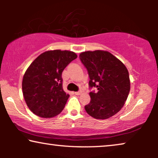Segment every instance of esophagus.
<instances>
[{
	"label": "esophagus",
	"instance_id": "34e87169",
	"mask_svg": "<svg viewBox=\"0 0 158 158\" xmlns=\"http://www.w3.org/2000/svg\"><path fill=\"white\" fill-rule=\"evenodd\" d=\"M75 94L77 95V96H78V95H81V91H77V92H75Z\"/></svg>",
	"mask_w": 158,
	"mask_h": 158
}]
</instances>
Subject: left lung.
Here are the masks:
<instances>
[{
    "label": "left lung",
    "instance_id": "8db88e82",
    "mask_svg": "<svg viewBox=\"0 0 158 158\" xmlns=\"http://www.w3.org/2000/svg\"><path fill=\"white\" fill-rule=\"evenodd\" d=\"M80 60L88 71L90 101L87 113L97 119H106L118 113L130 90L129 72L124 64L109 52H84Z\"/></svg>",
    "mask_w": 158,
    "mask_h": 158
}]
</instances>
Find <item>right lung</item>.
Returning <instances> with one entry per match:
<instances>
[{
    "mask_svg": "<svg viewBox=\"0 0 158 158\" xmlns=\"http://www.w3.org/2000/svg\"><path fill=\"white\" fill-rule=\"evenodd\" d=\"M76 58V54L70 51H47L30 64L23 75L22 90L28 107L34 114L50 118L63 110L70 96L62 88V73Z\"/></svg>",
    "mask_w": 158,
    "mask_h": 158,
    "instance_id": "1",
    "label": "right lung"
}]
</instances>
